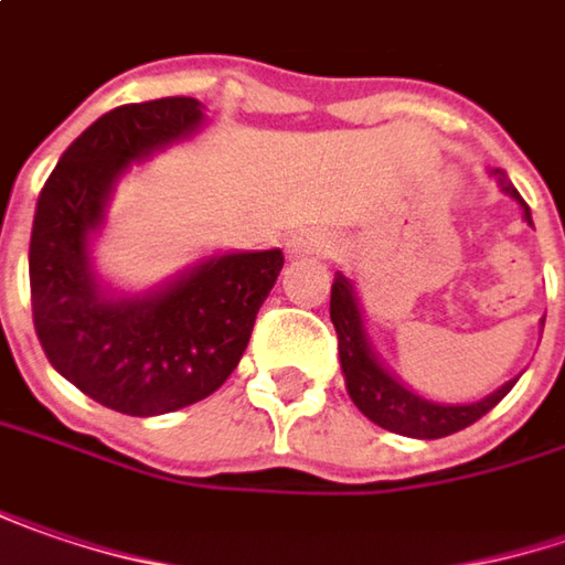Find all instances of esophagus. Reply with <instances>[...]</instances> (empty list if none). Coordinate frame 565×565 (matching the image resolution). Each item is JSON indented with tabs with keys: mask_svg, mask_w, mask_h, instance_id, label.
<instances>
[{
	"mask_svg": "<svg viewBox=\"0 0 565 565\" xmlns=\"http://www.w3.org/2000/svg\"><path fill=\"white\" fill-rule=\"evenodd\" d=\"M327 250H330V238L318 235V232H301V235L289 241L292 257H318V254H327Z\"/></svg>",
	"mask_w": 565,
	"mask_h": 565,
	"instance_id": "obj_1",
	"label": "esophagus"
}]
</instances>
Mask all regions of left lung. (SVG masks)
Returning <instances> with one entry per match:
<instances>
[{"label": "left lung", "mask_w": 565, "mask_h": 565, "mask_svg": "<svg viewBox=\"0 0 565 565\" xmlns=\"http://www.w3.org/2000/svg\"><path fill=\"white\" fill-rule=\"evenodd\" d=\"M493 178L509 196H515L522 203L524 218L531 222V212L519 196V190L512 186V181L502 171H493ZM330 321L337 327L340 365H343L347 391H350L353 404L387 433L409 438H445L451 433H461L470 423H477L480 416H487L515 384V381H509L495 394H490L487 401L465 404V407H445V404H433V401L416 397L401 381L391 379L379 365V359L372 355V347H369L365 330H362V315H359V305H355L353 286H350V279L343 273H337V279L330 286Z\"/></svg>", "instance_id": "left-lung-1"}]
</instances>
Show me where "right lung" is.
I'll list each match as a JSON object with an SVG mask.
<instances>
[{"instance_id":"add662e5","label":"right lung","mask_w":565,"mask_h":565,"mask_svg":"<svg viewBox=\"0 0 565 565\" xmlns=\"http://www.w3.org/2000/svg\"><path fill=\"white\" fill-rule=\"evenodd\" d=\"M193 98L107 110L46 178L31 228V315L50 365L82 394L127 416L210 397L235 372L282 250L225 254L149 298L110 301L88 273V232L129 161L200 127Z\"/></svg>"}]
</instances>
